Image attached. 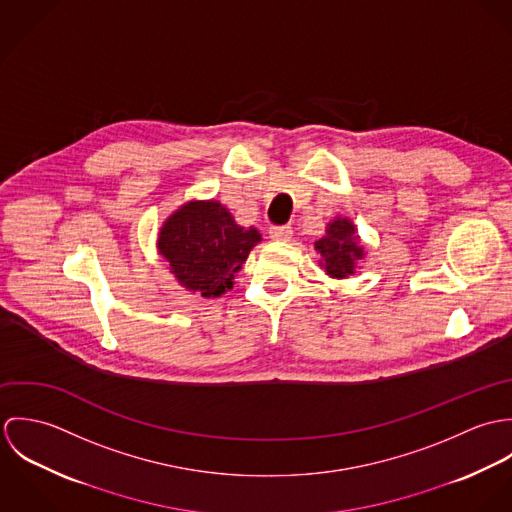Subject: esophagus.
I'll return each instance as SVG.
<instances>
[{
  "instance_id": "obj_1",
  "label": "esophagus",
  "mask_w": 512,
  "mask_h": 512,
  "mask_svg": "<svg viewBox=\"0 0 512 512\" xmlns=\"http://www.w3.org/2000/svg\"><path fill=\"white\" fill-rule=\"evenodd\" d=\"M292 236L293 230L290 224H284V226H272V228H270V238H272V240L288 242Z\"/></svg>"
}]
</instances>
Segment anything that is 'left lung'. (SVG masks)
Instances as JSON below:
<instances>
[{
	"mask_svg": "<svg viewBox=\"0 0 512 512\" xmlns=\"http://www.w3.org/2000/svg\"><path fill=\"white\" fill-rule=\"evenodd\" d=\"M315 248L323 258V268L333 278L353 274L355 260L363 258V248L359 246V236H355V226L347 219L333 220L327 226V236L317 240Z\"/></svg>",
	"mask_w": 512,
	"mask_h": 512,
	"instance_id": "1",
	"label": "left lung"
}]
</instances>
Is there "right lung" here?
<instances>
[{"instance_id": "add662e5", "label": "right lung", "mask_w": 512, "mask_h": 512, "mask_svg": "<svg viewBox=\"0 0 512 512\" xmlns=\"http://www.w3.org/2000/svg\"><path fill=\"white\" fill-rule=\"evenodd\" d=\"M258 242L256 228H240L215 201L181 207L159 232V252L175 278L203 297H219L230 290L234 274Z\"/></svg>"}]
</instances>
